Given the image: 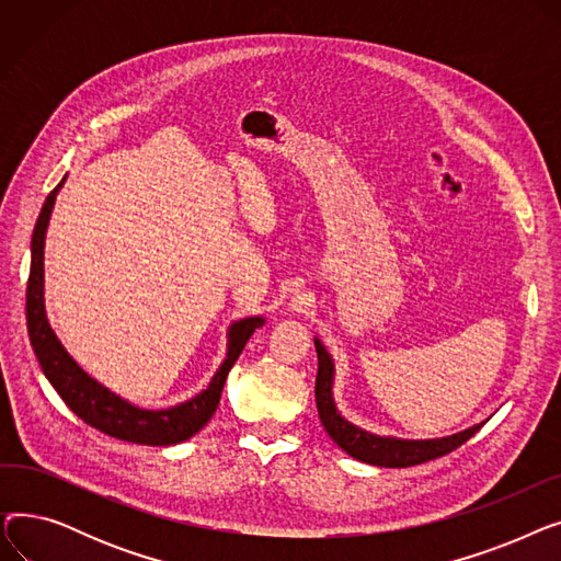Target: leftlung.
I'll list each match as a JSON object with an SVG mask.
<instances>
[{"instance_id":"obj_1","label":"left lung","mask_w":561,"mask_h":561,"mask_svg":"<svg viewBox=\"0 0 561 561\" xmlns=\"http://www.w3.org/2000/svg\"><path fill=\"white\" fill-rule=\"evenodd\" d=\"M318 352V375H316V407L322 427L332 436L334 444L345 450L350 457H355L364 463L385 466V468H407L425 463L430 459L444 457L459 448L461 444L473 436L486 421L468 427L463 432L440 436V438H398V436H379L364 427L352 425L341 416V411L334 400V377L336 366L328 352V347L313 336Z\"/></svg>"}]
</instances>
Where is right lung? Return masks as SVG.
Instances as JSON below:
<instances>
[{
	"label": "right lung",
	"instance_id": "1",
	"mask_svg": "<svg viewBox=\"0 0 561 561\" xmlns=\"http://www.w3.org/2000/svg\"><path fill=\"white\" fill-rule=\"evenodd\" d=\"M58 184L45 199L38 222L32 236V268H28L26 284V330L28 341L36 352V359L49 379L54 391L75 411V414L91 427L121 440L140 446H174L195 436L216 414L225 379L231 366L239 359L248 339L254 330L263 328V316H248L233 320L227 328V352L220 368L211 377L209 387L202 389L186 402L168 409H142L125 400L123 396L106 389L102 381L88 375L77 359L66 350L61 339L49 325L45 311V236L51 218V209L58 191L66 184Z\"/></svg>",
	"mask_w": 561,
	"mask_h": 561
}]
</instances>
